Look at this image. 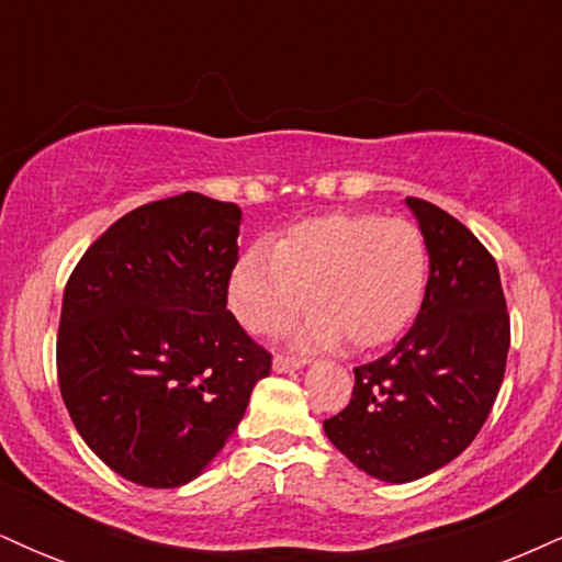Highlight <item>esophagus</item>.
I'll return each instance as SVG.
<instances>
[{
  "instance_id": "1",
  "label": "esophagus",
  "mask_w": 562,
  "mask_h": 562,
  "mask_svg": "<svg viewBox=\"0 0 562 562\" xmlns=\"http://www.w3.org/2000/svg\"><path fill=\"white\" fill-rule=\"evenodd\" d=\"M306 357H288V353H277L274 357V372H290V370H299V367L306 364Z\"/></svg>"
}]
</instances>
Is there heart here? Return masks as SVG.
<instances>
[{
  "label": "heart",
  "instance_id": "heart-1",
  "mask_svg": "<svg viewBox=\"0 0 562 562\" xmlns=\"http://www.w3.org/2000/svg\"><path fill=\"white\" fill-rule=\"evenodd\" d=\"M428 245L417 224L378 214H327L293 224L272 250L256 245L229 277V306L248 330H285L312 301L308 340L375 348L420 312Z\"/></svg>",
  "mask_w": 562,
  "mask_h": 562
}]
</instances>
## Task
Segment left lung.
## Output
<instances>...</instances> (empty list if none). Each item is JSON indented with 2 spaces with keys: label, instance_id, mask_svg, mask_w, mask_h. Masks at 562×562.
<instances>
[{
  "label": "left lung",
  "instance_id": "1",
  "mask_svg": "<svg viewBox=\"0 0 562 562\" xmlns=\"http://www.w3.org/2000/svg\"><path fill=\"white\" fill-rule=\"evenodd\" d=\"M406 205L430 256L420 314L385 357L353 370L351 402L325 420L335 449L391 483L423 479L473 443L509 348L507 301L486 245L428 200Z\"/></svg>",
  "mask_w": 562,
  "mask_h": 562
}]
</instances>
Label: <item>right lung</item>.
I'll return each mask as SVG.
<instances>
[{"mask_svg":"<svg viewBox=\"0 0 562 562\" xmlns=\"http://www.w3.org/2000/svg\"><path fill=\"white\" fill-rule=\"evenodd\" d=\"M240 216L200 192L139 205L68 277L63 402L87 447L139 486L200 475L272 370V353L227 308Z\"/></svg>","mask_w":562,"mask_h":562,"instance_id":"obj_1","label":"right lung"}]
</instances>
